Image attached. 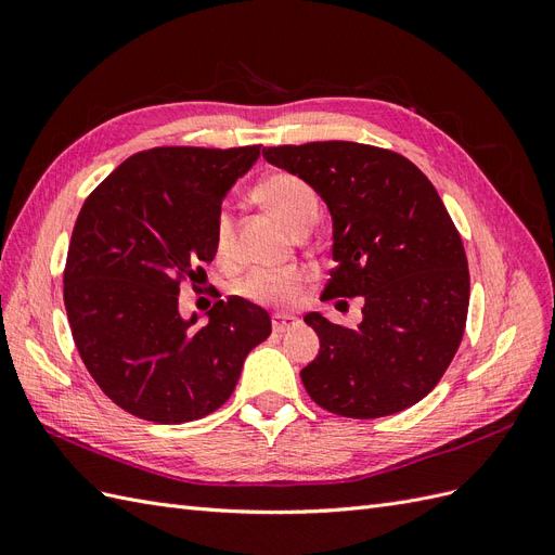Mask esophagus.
<instances>
[{"instance_id":"esophagus-1","label":"esophagus","mask_w":555,"mask_h":555,"mask_svg":"<svg viewBox=\"0 0 555 555\" xmlns=\"http://www.w3.org/2000/svg\"><path fill=\"white\" fill-rule=\"evenodd\" d=\"M298 324V317L287 314V312H278L273 314V331L275 333H287L289 328H294Z\"/></svg>"}]
</instances>
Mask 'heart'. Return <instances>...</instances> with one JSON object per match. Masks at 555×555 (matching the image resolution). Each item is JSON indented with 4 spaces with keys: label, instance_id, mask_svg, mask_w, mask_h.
I'll return each instance as SVG.
<instances>
[{
    "label": "heart",
    "instance_id": "heart-1",
    "mask_svg": "<svg viewBox=\"0 0 555 555\" xmlns=\"http://www.w3.org/2000/svg\"><path fill=\"white\" fill-rule=\"evenodd\" d=\"M255 198L263 208L271 210L280 222L296 231L300 224L314 222L319 215V196L310 184L287 171H275L261 178L255 188ZM233 245V217L229 210H220L215 220V249L227 257ZM306 282L300 268L284 271H257L243 280L241 294L255 304L284 306L292 304Z\"/></svg>",
    "mask_w": 555,
    "mask_h": 555
}]
</instances>
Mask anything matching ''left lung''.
Here are the masks:
<instances>
[{
    "label": "left lung",
    "mask_w": 555,
    "mask_h": 555,
    "mask_svg": "<svg viewBox=\"0 0 555 555\" xmlns=\"http://www.w3.org/2000/svg\"><path fill=\"white\" fill-rule=\"evenodd\" d=\"M263 157L304 178L331 212L335 268L322 300L363 296L357 328L306 314L319 335L300 371L306 391L349 418L412 408L456 354L469 304L463 241L438 190L410 159L363 143L278 145Z\"/></svg>",
    "instance_id": "left-lung-1"
}]
</instances>
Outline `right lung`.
Returning <instances> with one entry per match:
<instances>
[{
	"mask_svg": "<svg viewBox=\"0 0 555 555\" xmlns=\"http://www.w3.org/2000/svg\"><path fill=\"white\" fill-rule=\"evenodd\" d=\"M259 159L245 147H153L122 162L86 198L64 268L78 354L115 405L155 424L222 408L245 357L271 335L268 312L217 300L208 324L178 310L215 259V220L231 184Z\"/></svg>",
	"mask_w": 555,
	"mask_h": 555,
	"instance_id": "obj_1",
	"label": "right lung"
}]
</instances>
